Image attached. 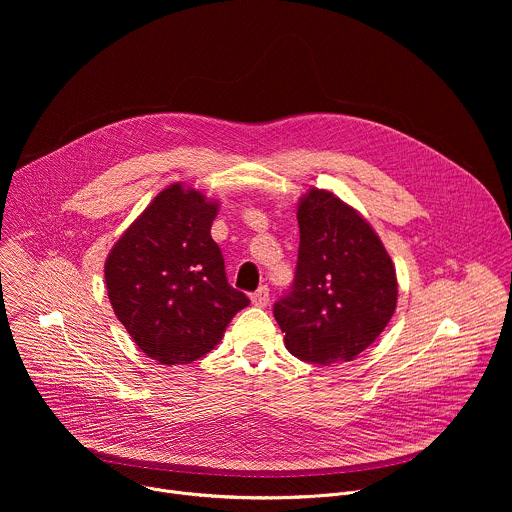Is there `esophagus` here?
Wrapping results in <instances>:
<instances>
[{
  "label": "esophagus",
  "instance_id": "esophagus-1",
  "mask_svg": "<svg viewBox=\"0 0 512 512\" xmlns=\"http://www.w3.org/2000/svg\"><path fill=\"white\" fill-rule=\"evenodd\" d=\"M251 302L253 306L257 308H265L269 304V287L267 285H261L257 291H253L251 294Z\"/></svg>",
  "mask_w": 512,
  "mask_h": 512
}]
</instances>
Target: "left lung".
<instances>
[{
	"label": "left lung",
	"instance_id": "1",
	"mask_svg": "<svg viewBox=\"0 0 512 512\" xmlns=\"http://www.w3.org/2000/svg\"><path fill=\"white\" fill-rule=\"evenodd\" d=\"M296 277L273 306L285 348L304 362H346L369 348L397 308V275L371 225L332 192L298 206Z\"/></svg>",
	"mask_w": 512,
	"mask_h": 512
}]
</instances>
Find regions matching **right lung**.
<instances>
[{"label": "right lung", "mask_w": 512, "mask_h": 512, "mask_svg": "<svg viewBox=\"0 0 512 512\" xmlns=\"http://www.w3.org/2000/svg\"><path fill=\"white\" fill-rule=\"evenodd\" d=\"M218 202L172 184L123 233L105 263L115 316L141 352L188 364L210 352L249 298L227 281L210 237Z\"/></svg>", "instance_id": "add662e5"}]
</instances>
